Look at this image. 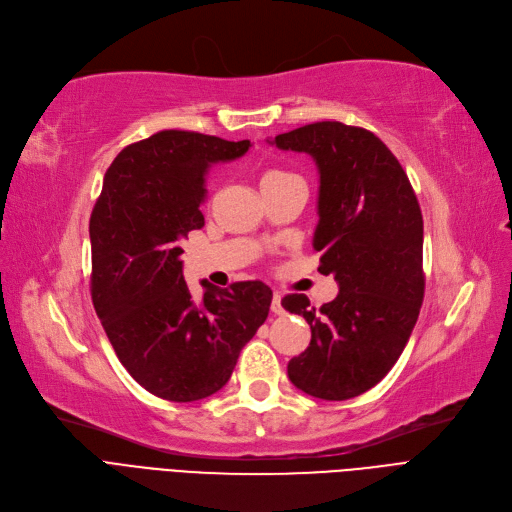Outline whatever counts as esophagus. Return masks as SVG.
<instances>
[{
  "label": "esophagus",
  "instance_id": "34e87169",
  "mask_svg": "<svg viewBox=\"0 0 512 512\" xmlns=\"http://www.w3.org/2000/svg\"><path fill=\"white\" fill-rule=\"evenodd\" d=\"M272 314H276V316H282V314H284L282 297H280L278 293H274V297H272Z\"/></svg>",
  "mask_w": 512,
  "mask_h": 512
}]
</instances>
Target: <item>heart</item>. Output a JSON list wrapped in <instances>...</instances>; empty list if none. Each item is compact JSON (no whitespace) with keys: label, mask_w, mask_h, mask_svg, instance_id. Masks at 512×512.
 Listing matches in <instances>:
<instances>
[{"label":"heart","mask_w":512,"mask_h":512,"mask_svg":"<svg viewBox=\"0 0 512 512\" xmlns=\"http://www.w3.org/2000/svg\"><path fill=\"white\" fill-rule=\"evenodd\" d=\"M293 173H286V171H280V169H272V171H265L263 177H261V184H268V182H278V180H284V177H291Z\"/></svg>","instance_id":"heart-1"}]
</instances>
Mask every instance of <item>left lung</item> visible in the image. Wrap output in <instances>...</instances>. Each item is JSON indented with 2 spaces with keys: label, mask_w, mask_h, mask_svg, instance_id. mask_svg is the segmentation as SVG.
<instances>
[{
  "label": "left lung",
  "mask_w": 512,
  "mask_h": 512,
  "mask_svg": "<svg viewBox=\"0 0 512 512\" xmlns=\"http://www.w3.org/2000/svg\"><path fill=\"white\" fill-rule=\"evenodd\" d=\"M272 144L318 165L314 249L320 274L339 282V295L320 309L305 295L282 299L311 328L288 379L307 395L343 402L381 383L412 335L425 297L422 213L406 171L368 129L320 121Z\"/></svg>",
  "instance_id": "1"
}]
</instances>
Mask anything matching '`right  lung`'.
<instances>
[{
	"mask_svg": "<svg viewBox=\"0 0 512 512\" xmlns=\"http://www.w3.org/2000/svg\"><path fill=\"white\" fill-rule=\"evenodd\" d=\"M251 142L165 129L129 144L110 163L90 219L92 301L119 362L152 395L196 402L224 387L240 349L268 318L272 291L259 280L194 301L182 242L201 230L205 175Z\"/></svg>",
	"mask_w": 512,
	"mask_h": 512,
	"instance_id": "obj_1",
	"label": "right lung"
}]
</instances>
